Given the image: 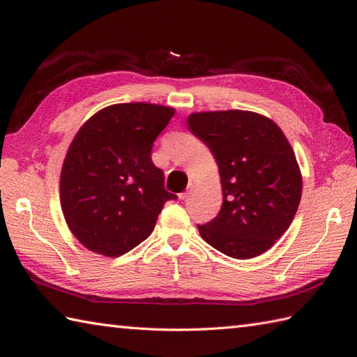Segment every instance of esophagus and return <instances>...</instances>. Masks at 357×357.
Here are the masks:
<instances>
[{
	"label": "esophagus",
	"instance_id": "34e87169",
	"mask_svg": "<svg viewBox=\"0 0 357 357\" xmlns=\"http://www.w3.org/2000/svg\"><path fill=\"white\" fill-rule=\"evenodd\" d=\"M192 189H193V183L190 181V183H189V186H188V190H186V192H181L180 195H178V198H180V199H186V198L190 195Z\"/></svg>",
	"mask_w": 357,
	"mask_h": 357
}]
</instances>
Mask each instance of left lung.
<instances>
[{
  "label": "left lung",
  "instance_id": "1",
  "mask_svg": "<svg viewBox=\"0 0 357 357\" xmlns=\"http://www.w3.org/2000/svg\"><path fill=\"white\" fill-rule=\"evenodd\" d=\"M189 131L219 167L223 204L198 225L205 243L234 259H252L274 245L294 220L302 177L294 149L271 119L253 112L193 113Z\"/></svg>",
  "mask_w": 357,
  "mask_h": 357
}]
</instances>
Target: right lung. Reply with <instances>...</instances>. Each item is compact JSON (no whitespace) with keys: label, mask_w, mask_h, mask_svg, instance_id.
I'll list each match as a JSON object with an SVG mask.
<instances>
[{"label":"right lung","mask_w":357,"mask_h":357,"mask_svg":"<svg viewBox=\"0 0 357 357\" xmlns=\"http://www.w3.org/2000/svg\"><path fill=\"white\" fill-rule=\"evenodd\" d=\"M174 113L147 102L114 104L74 137L61 171V207L86 248L128 253L152 234L164 204L177 199L152 160L155 139Z\"/></svg>","instance_id":"1"}]
</instances>
